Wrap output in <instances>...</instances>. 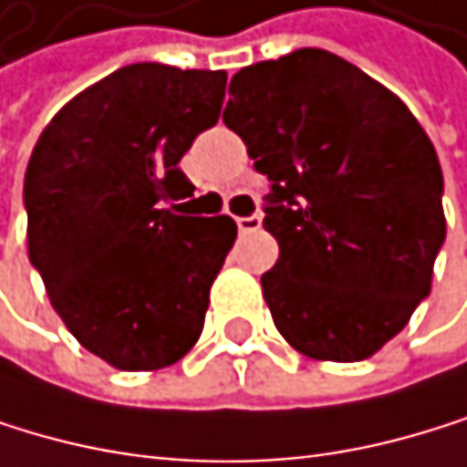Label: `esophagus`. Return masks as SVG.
Here are the masks:
<instances>
[{"label": "esophagus", "mask_w": 467, "mask_h": 467, "mask_svg": "<svg viewBox=\"0 0 467 467\" xmlns=\"http://www.w3.org/2000/svg\"><path fill=\"white\" fill-rule=\"evenodd\" d=\"M236 228L239 234H254L262 228V216L259 213H251V216H236Z\"/></svg>", "instance_id": "1"}]
</instances>
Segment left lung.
Instances as JSON below:
<instances>
[{"instance_id":"left-lung-1","label":"left lung","mask_w":467,"mask_h":467,"mask_svg":"<svg viewBox=\"0 0 467 467\" xmlns=\"http://www.w3.org/2000/svg\"><path fill=\"white\" fill-rule=\"evenodd\" d=\"M228 92L223 120L270 180L275 329L316 360L375 355L429 298L445 242L429 135L398 95L316 47L239 69Z\"/></svg>"}]
</instances>
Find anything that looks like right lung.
I'll return each instance as SVG.
<instances>
[{
  "mask_svg": "<svg viewBox=\"0 0 467 467\" xmlns=\"http://www.w3.org/2000/svg\"><path fill=\"white\" fill-rule=\"evenodd\" d=\"M225 84V69L120 67L72 98L30 154V265L67 329L115 369L171 367L202 332L236 223L180 211L194 194L180 160L220 120Z\"/></svg>",
  "mask_w": 467,
  "mask_h": 467,
  "instance_id": "obj_1",
  "label": "right lung"
}]
</instances>
